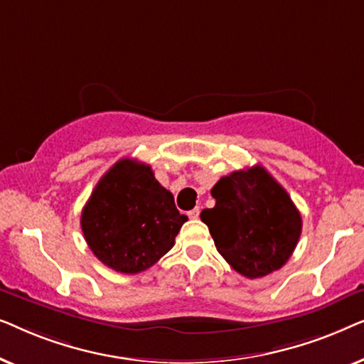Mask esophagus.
Returning <instances> with one entry per match:
<instances>
[{
	"instance_id": "34e87169",
	"label": "esophagus",
	"mask_w": 364,
	"mask_h": 364,
	"mask_svg": "<svg viewBox=\"0 0 364 364\" xmlns=\"http://www.w3.org/2000/svg\"><path fill=\"white\" fill-rule=\"evenodd\" d=\"M198 215H200V208H198V207L192 208V210L188 212V217H191V218H198Z\"/></svg>"
}]
</instances>
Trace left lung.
<instances>
[{"label":"left lung","instance_id":"8db88e82","mask_svg":"<svg viewBox=\"0 0 364 364\" xmlns=\"http://www.w3.org/2000/svg\"><path fill=\"white\" fill-rule=\"evenodd\" d=\"M202 210L220 255L240 275L260 278L288 262L301 233V215L285 188L262 166L222 177Z\"/></svg>","mask_w":364,"mask_h":364}]
</instances>
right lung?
Segmentation results:
<instances>
[{
    "label": "right lung",
    "mask_w": 364,
    "mask_h": 364,
    "mask_svg": "<svg viewBox=\"0 0 364 364\" xmlns=\"http://www.w3.org/2000/svg\"><path fill=\"white\" fill-rule=\"evenodd\" d=\"M187 217L156 181L151 166L121 159L101 177L82 208L81 228L104 265L139 273L157 263L176 243Z\"/></svg>",
    "instance_id": "right-lung-1"
}]
</instances>
